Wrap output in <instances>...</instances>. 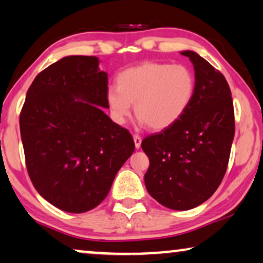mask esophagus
<instances>
[{"label":"esophagus","mask_w":263,"mask_h":263,"mask_svg":"<svg viewBox=\"0 0 263 263\" xmlns=\"http://www.w3.org/2000/svg\"><path fill=\"white\" fill-rule=\"evenodd\" d=\"M133 139H134L135 147L136 148H140L141 147V142H142V139H141L139 135H134V136H133Z\"/></svg>","instance_id":"1"}]
</instances>
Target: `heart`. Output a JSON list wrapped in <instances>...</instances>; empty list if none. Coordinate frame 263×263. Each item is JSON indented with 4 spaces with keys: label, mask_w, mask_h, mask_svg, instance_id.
<instances>
[{
    "label": "heart",
    "mask_w": 263,
    "mask_h": 263,
    "mask_svg": "<svg viewBox=\"0 0 263 263\" xmlns=\"http://www.w3.org/2000/svg\"><path fill=\"white\" fill-rule=\"evenodd\" d=\"M196 79L184 65L143 63L127 68L116 78V87L106 93L116 122L130 115L132 104L139 122L161 132L180 120L195 96Z\"/></svg>",
    "instance_id": "heart-1"
}]
</instances>
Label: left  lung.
<instances>
[{"mask_svg":"<svg viewBox=\"0 0 263 263\" xmlns=\"http://www.w3.org/2000/svg\"><path fill=\"white\" fill-rule=\"evenodd\" d=\"M195 68V96L180 120L147 136L141 147L149 159L144 184L172 210H190L218 187L235 135L234 104L227 79L193 51H182Z\"/></svg>","mask_w":263,"mask_h":263,"instance_id":"obj_1","label":"left lung"}]
</instances>
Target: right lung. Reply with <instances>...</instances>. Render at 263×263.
Wrapping results in <instances>:
<instances>
[{"label":"right lung","instance_id":"right-lung-1","mask_svg":"<svg viewBox=\"0 0 263 263\" xmlns=\"http://www.w3.org/2000/svg\"><path fill=\"white\" fill-rule=\"evenodd\" d=\"M97 57L68 55L34 79L20 114L26 166L34 187L60 210L82 214L108 196L135 149L127 129L102 108L108 74Z\"/></svg>","mask_w":263,"mask_h":263}]
</instances>
